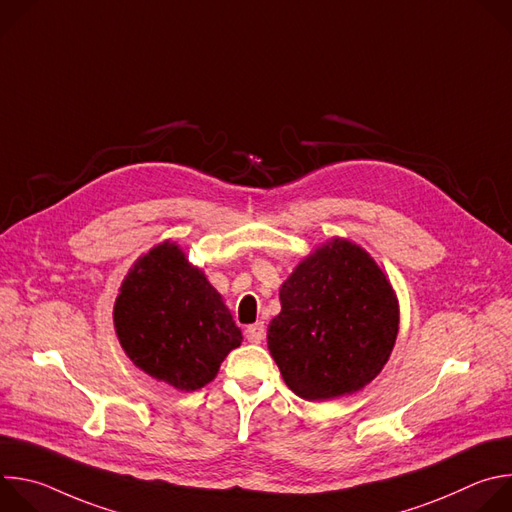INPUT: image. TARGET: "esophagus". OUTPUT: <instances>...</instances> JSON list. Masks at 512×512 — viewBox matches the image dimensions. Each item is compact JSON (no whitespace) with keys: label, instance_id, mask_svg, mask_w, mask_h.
<instances>
[{"label":"esophagus","instance_id":"34e87169","mask_svg":"<svg viewBox=\"0 0 512 512\" xmlns=\"http://www.w3.org/2000/svg\"><path fill=\"white\" fill-rule=\"evenodd\" d=\"M263 336H265V326H263V322H255V324H251V326L245 330V338H247L249 342H253V344H259V342L263 340Z\"/></svg>","mask_w":512,"mask_h":512}]
</instances>
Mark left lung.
<instances>
[{"label": "left lung", "mask_w": 512, "mask_h": 512, "mask_svg": "<svg viewBox=\"0 0 512 512\" xmlns=\"http://www.w3.org/2000/svg\"><path fill=\"white\" fill-rule=\"evenodd\" d=\"M267 346L285 385L306 401L352 395L387 364L399 304L375 259L334 237L300 261L281 289Z\"/></svg>", "instance_id": "1"}]
</instances>
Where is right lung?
I'll return each mask as SVG.
<instances>
[{"label": "right lung", "mask_w": 512, "mask_h": 512, "mask_svg": "<svg viewBox=\"0 0 512 512\" xmlns=\"http://www.w3.org/2000/svg\"><path fill=\"white\" fill-rule=\"evenodd\" d=\"M113 322L137 369L186 393L208 385L243 340L223 296L170 241L133 263Z\"/></svg>", "instance_id": "right-lung-1"}]
</instances>
